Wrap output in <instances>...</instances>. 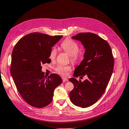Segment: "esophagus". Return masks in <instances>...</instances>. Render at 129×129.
I'll return each instance as SVG.
<instances>
[{"mask_svg":"<svg viewBox=\"0 0 129 129\" xmlns=\"http://www.w3.org/2000/svg\"><path fill=\"white\" fill-rule=\"evenodd\" d=\"M62 80H63V82H66V81H68V78H65V77H63V78H62Z\"/></svg>","mask_w":129,"mask_h":129,"instance_id":"1","label":"esophagus"}]
</instances>
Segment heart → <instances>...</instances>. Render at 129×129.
<instances>
[{
  "label": "heart",
  "mask_w": 129,
  "mask_h": 129,
  "mask_svg": "<svg viewBox=\"0 0 129 129\" xmlns=\"http://www.w3.org/2000/svg\"><path fill=\"white\" fill-rule=\"evenodd\" d=\"M61 47L64 50L71 56V60L73 63H77L80 58V55L78 52L79 47L78 44L71 39H67L64 41L61 44ZM57 50L56 47H53L49 53V58L51 60L55 59L57 55ZM71 68L69 65H58L55 68L56 72L62 76H66Z\"/></svg>",
  "instance_id": "obj_1"
}]
</instances>
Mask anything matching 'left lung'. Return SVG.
<instances>
[{
    "instance_id": "left-lung-1",
    "label": "left lung",
    "mask_w": 129,
    "mask_h": 129,
    "mask_svg": "<svg viewBox=\"0 0 129 129\" xmlns=\"http://www.w3.org/2000/svg\"><path fill=\"white\" fill-rule=\"evenodd\" d=\"M72 37L80 41L85 51L84 59L74 70V78L69 80L74 85L69 96L74 105L87 108L105 93L113 72L114 57L108 43L96 34L80 33ZM85 75L88 78L83 82L76 80V77Z\"/></svg>"
}]
</instances>
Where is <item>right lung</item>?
I'll list each match as a JSON object with an SVG mask.
<instances>
[{
	"label": "right lung",
	"instance_id": "right-lung-1",
	"mask_svg": "<svg viewBox=\"0 0 129 129\" xmlns=\"http://www.w3.org/2000/svg\"><path fill=\"white\" fill-rule=\"evenodd\" d=\"M62 37L30 33L21 39L12 51L11 76L21 96L33 107L48 106L52 100L54 90L61 84L57 74L45 76L42 65L51 63L50 52Z\"/></svg>",
	"mask_w": 129,
	"mask_h": 129
}]
</instances>
